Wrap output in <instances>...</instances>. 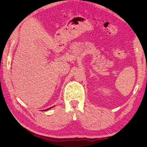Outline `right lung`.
Listing matches in <instances>:
<instances>
[{
  "label": "right lung",
  "mask_w": 147,
  "mask_h": 147,
  "mask_svg": "<svg viewBox=\"0 0 147 147\" xmlns=\"http://www.w3.org/2000/svg\"><path fill=\"white\" fill-rule=\"evenodd\" d=\"M51 108H52V107H51V108H49V109H51ZM49 109H46V110H43V111H46V110H49Z\"/></svg>",
  "instance_id": "obj_1"
}]
</instances>
